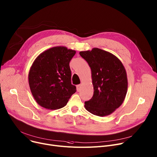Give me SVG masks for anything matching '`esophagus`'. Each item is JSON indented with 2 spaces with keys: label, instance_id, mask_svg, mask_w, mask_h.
Returning <instances> with one entry per match:
<instances>
[{
  "label": "esophagus",
  "instance_id": "34e87169",
  "mask_svg": "<svg viewBox=\"0 0 157 157\" xmlns=\"http://www.w3.org/2000/svg\"><path fill=\"white\" fill-rule=\"evenodd\" d=\"M81 85H78L76 86V89H77L78 91H79L81 90Z\"/></svg>",
  "mask_w": 157,
  "mask_h": 157
}]
</instances>
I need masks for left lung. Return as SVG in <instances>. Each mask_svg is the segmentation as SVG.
Segmentation results:
<instances>
[{"mask_svg":"<svg viewBox=\"0 0 157 157\" xmlns=\"http://www.w3.org/2000/svg\"><path fill=\"white\" fill-rule=\"evenodd\" d=\"M79 54L91 68L94 90L92 98L85 102V107L95 116H109L122 105L126 97V69L116 56L98 48L81 51Z\"/></svg>","mask_w":157,"mask_h":157,"instance_id":"8db88e82","label":"left lung"}]
</instances>
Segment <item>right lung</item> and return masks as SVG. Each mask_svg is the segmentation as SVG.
Masks as SVG:
<instances>
[{
    "mask_svg": "<svg viewBox=\"0 0 157 157\" xmlns=\"http://www.w3.org/2000/svg\"><path fill=\"white\" fill-rule=\"evenodd\" d=\"M76 51L66 47L50 48L34 60L28 74L30 90L39 105L50 110L64 107L76 91L71 84L69 62Z\"/></svg>",
    "mask_w": 157,
    "mask_h": 157,
    "instance_id": "1",
    "label": "right lung"
}]
</instances>
